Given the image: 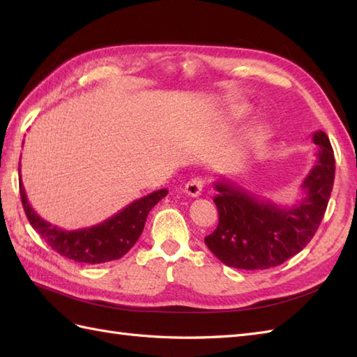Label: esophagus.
Masks as SVG:
<instances>
[{"label": "esophagus", "mask_w": 357, "mask_h": 357, "mask_svg": "<svg viewBox=\"0 0 357 357\" xmlns=\"http://www.w3.org/2000/svg\"><path fill=\"white\" fill-rule=\"evenodd\" d=\"M202 188H204V181L201 178H193L185 184L184 192L188 196H192V198H198V196L202 193Z\"/></svg>", "instance_id": "obj_1"}]
</instances>
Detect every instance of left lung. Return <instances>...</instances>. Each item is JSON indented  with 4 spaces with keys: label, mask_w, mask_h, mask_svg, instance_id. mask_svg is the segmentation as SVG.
Returning a JSON list of instances; mask_svg holds the SVG:
<instances>
[{
    "label": "left lung",
    "mask_w": 357,
    "mask_h": 357,
    "mask_svg": "<svg viewBox=\"0 0 357 357\" xmlns=\"http://www.w3.org/2000/svg\"><path fill=\"white\" fill-rule=\"evenodd\" d=\"M313 142L316 161L301 185L304 196L291 207L264 201L229 179L216 181L219 222L204 241L219 261L233 268L265 270L290 259L312 241L327 210L336 169L328 136L314 132Z\"/></svg>",
    "instance_id": "obj_1"
}]
</instances>
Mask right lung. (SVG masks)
I'll return each mask as SVG.
<instances>
[{"label":"right lung","mask_w":357,"mask_h":357,"mask_svg":"<svg viewBox=\"0 0 357 357\" xmlns=\"http://www.w3.org/2000/svg\"><path fill=\"white\" fill-rule=\"evenodd\" d=\"M20 172L21 167H18V173ZM20 193L30 225L56 253L75 262L101 264L119 259L136 244L146 225L150 210L165 198L169 190L161 188V190L151 192L144 198L128 204L127 207L105 221L78 230H63L38 215L27 201L21 179Z\"/></svg>","instance_id":"1"}]
</instances>
